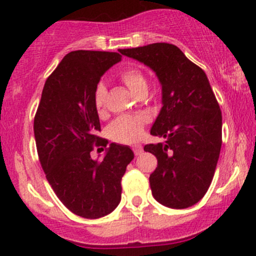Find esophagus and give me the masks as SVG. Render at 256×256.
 Returning <instances> with one entry per match:
<instances>
[{"label": "esophagus", "instance_id": "1", "mask_svg": "<svg viewBox=\"0 0 256 256\" xmlns=\"http://www.w3.org/2000/svg\"><path fill=\"white\" fill-rule=\"evenodd\" d=\"M132 150H134V152H135L136 156H138V154H142V146H141V144H132Z\"/></svg>", "mask_w": 256, "mask_h": 256}]
</instances>
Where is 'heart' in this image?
<instances>
[{"label": "heart", "instance_id": "obj_1", "mask_svg": "<svg viewBox=\"0 0 256 256\" xmlns=\"http://www.w3.org/2000/svg\"><path fill=\"white\" fill-rule=\"evenodd\" d=\"M120 79L126 86L138 96L141 92H147V79L142 70L135 66H128L120 73ZM106 88L104 84H98L94 92L95 108L99 112L104 110ZM147 118L144 115H122L118 116L110 125L109 135L116 142L131 144L138 140L144 131Z\"/></svg>", "mask_w": 256, "mask_h": 256}]
</instances>
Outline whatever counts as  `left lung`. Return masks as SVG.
Returning <instances> with one entry per match:
<instances>
[{
  "instance_id": "1",
  "label": "left lung",
  "mask_w": 256,
  "mask_h": 256,
  "mask_svg": "<svg viewBox=\"0 0 256 256\" xmlns=\"http://www.w3.org/2000/svg\"><path fill=\"white\" fill-rule=\"evenodd\" d=\"M118 52L148 66L162 88L151 135L164 142L144 147L157 158L150 176L152 196L164 207H190L207 193L222 147V112L207 76L168 43Z\"/></svg>"
}]
</instances>
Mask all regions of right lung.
<instances>
[{"instance_id": "right-lung-1", "label": "right lung", "mask_w": 256, "mask_h": 256, "mask_svg": "<svg viewBox=\"0 0 256 256\" xmlns=\"http://www.w3.org/2000/svg\"><path fill=\"white\" fill-rule=\"evenodd\" d=\"M122 56L115 52L74 50L49 76L34 118L38 156L49 184L76 216H108L121 200V178L134 160L128 146L110 144L102 160L90 156L100 120L94 92L100 78Z\"/></svg>"}]
</instances>
